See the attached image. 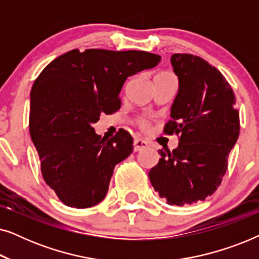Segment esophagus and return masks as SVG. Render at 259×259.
I'll use <instances>...</instances> for the list:
<instances>
[{"mask_svg":"<svg viewBox=\"0 0 259 259\" xmlns=\"http://www.w3.org/2000/svg\"><path fill=\"white\" fill-rule=\"evenodd\" d=\"M133 145H134V151H136V152L145 150V148H147L148 146H150L147 141L140 139V138H136V139H134Z\"/></svg>","mask_w":259,"mask_h":259,"instance_id":"esophagus-1","label":"esophagus"}]
</instances>
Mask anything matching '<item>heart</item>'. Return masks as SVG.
Wrapping results in <instances>:
<instances>
[{
    "instance_id": "obj_1",
    "label": "heart",
    "mask_w": 259,
    "mask_h": 259,
    "mask_svg": "<svg viewBox=\"0 0 259 259\" xmlns=\"http://www.w3.org/2000/svg\"><path fill=\"white\" fill-rule=\"evenodd\" d=\"M159 75H162V76H172L171 74H168V73H161V74H159ZM157 76H158V75H157ZM139 123H140L141 127H144V128H145V127L148 126V121H147V120H145V119H141L140 121H139Z\"/></svg>"
}]
</instances>
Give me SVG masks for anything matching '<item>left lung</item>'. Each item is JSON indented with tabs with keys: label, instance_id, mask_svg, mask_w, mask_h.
I'll use <instances>...</instances> for the list:
<instances>
[{
	"label": "left lung",
	"instance_id": "1",
	"mask_svg": "<svg viewBox=\"0 0 259 259\" xmlns=\"http://www.w3.org/2000/svg\"><path fill=\"white\" fill-rule=\"evenodd\" d=\"M171 63L179 90L164 132L179 134V145L159 151L148 178L167 204L182 206L205 200L221 185L240 123L232 88L215 67L192 54H173Z\"/></svg>",
	"mask_w": 259,
	"mask_h": 259
}]
</instances>
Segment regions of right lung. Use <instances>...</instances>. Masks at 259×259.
I'll use <instances>...</instances> for the list:
<instances>
[{
  "mask_svg": "<svg viewBox=\"0 0 259 259\" xmlns=\"http://www.w3.org/2000/svg\"><path fill=\"white\" fill-rule=\"evenodd\" d=\"M161 58L141 51L73 49L49 63L31 87L29 132L47 185L67 206L87 208L108 191L115 165L133 151L125 130L104 140L92 125L121 106L126 79Z\"/></svg>",
  "mask_w": 259,
  "mask_h": 259,
  "instance_id": "right-lung-1",
  "label": "right lung"
}]
</instances>
